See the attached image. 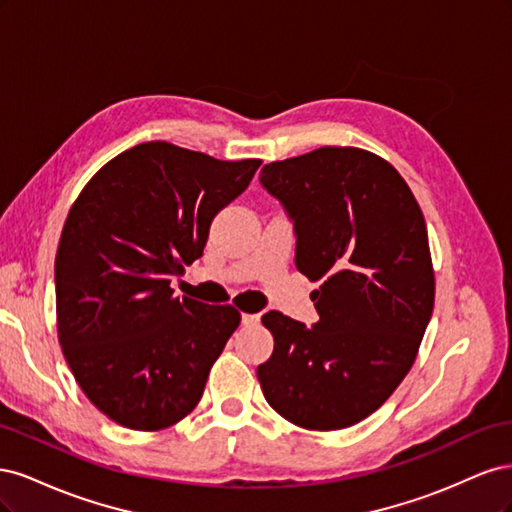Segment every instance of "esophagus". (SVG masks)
<instances>
[{"label":"esophagus","instance_id":"34e87169","mask_svg":"<svg viewBox=\"0 0 512 512\" xmlns=\"http://www.w3.org/2000/svg\"><path fill=\"white\" fill-rule=\"evenodd\" d=\"M258 322H260V314H243L241 316L243 327H256Z\"/></svg>","mask_w":512,"mask_h":512}]
</instances>
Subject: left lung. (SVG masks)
Instances as JSON below:
<instances>
[{"instance_id": "obj_1", "label": "left lung", "mask_w": 512, "mask_h": 512, "mask_svg": "<svg viewBox=\"0 0 512 512\" xmlns=\"http://www.w3.org/2000/svg\"><path fill=\"white\" fill-rule=\"evenodd\" d=\"M260 183L294 224V265L320 288L307 329L280 312L256 376L269 406L318 431L376 412L410 371L433 312L429 239L408 183L374 153L320 147L271 162Z\"/></svg>"}]
</instances>
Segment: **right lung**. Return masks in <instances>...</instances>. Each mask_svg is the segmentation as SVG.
<instances>
[{
	"label": "right lung",
	"instance_id": "1",
	"mask_svg": "<svg viewBox=\"0 0 512 512\" xmlns=\"http://www.w3.org/2000/svg\"><path fill=\"white\" fill-rule=\"evenodd\" d=\"M260 164L143 143L104 164L72 205L55 258L59 344L115 423L164 429L203 397L241 314L179 299L170 282L203 256L213 218Z\"/></svg>",
	"mask_w": 512,
	"mask_h": 512
}]
</instances>
